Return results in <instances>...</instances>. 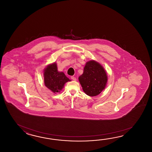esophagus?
Wrapping results in <instances>:
<instances>
[{
  "mask_svg": "<svg viewBox=\"0 0 152 152\" xmlns=\"http://www.w3.org/2000/svg\"><path fill=\"white\" fill-rule=\"evenodd\" d=\"M71 79H72V80H77V78H76L75 77H73V76H72Z\"/></svg>",
  "mask_w": 152,
  "mask_h": 152,
  "instance_id": "34e87169",
  "label": "esophagus"
}]
</instances>
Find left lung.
<instances>
[{
	"mask_svg": "<svg viewBox=\"0 0 152 152\" xmlns=\"http://www.w3.org/2000/svg\"><path fill=\"white\" fill-rule=\"evenodd\" d=\"M84 92L91 97L96 96L105 89L107 76L103 67L94 60L87 62L83 75L79 77Z\"/></svg>",
	"mask_w": 152,
	"mask_h": 152,
	"instance_id": "1",
	"label": "left lung"
}]
</instances>
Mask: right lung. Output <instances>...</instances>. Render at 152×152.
I'll return each mask as SVG.
<instances>
[{"instance_id": "add662e5", "label": "right lung", "mask_w": 152, "mask_h": 152, "mask_svg": "<svg viewBox=\"0 0 152 152\" xmlns=\"http://www.w3.org/2000/svg\"><path fill=\"white\" fill-rule=\"evenodd\" d=\"M70 81L64 72L58 71L55 62L48 65L44 69L45 85L54 94L60 92L64 87L65 83Z\"/></svg>"}]
</instances>
